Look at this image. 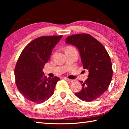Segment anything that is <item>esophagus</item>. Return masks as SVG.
<instances>
[{
    "label": "esophagus",
    "mask_w": 129,
    "mask_h": 129,
    "mask_svg": "<svg viewBox=\"0 0 129 129\" xmlns=\"http://www.w3.org/2000/svg\"><path fill=\"white\" fill-rule=\"evenodd\" d=\"M66 79H67V80L69 82V83H72V82H73L74 81V80H72V79H68V78H67Z\"/></svg>",
    "instance_id": "34e87169"
}]
</instances>
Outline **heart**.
<instances>
[{"label": "heart", "instance_id": "1", "mask_svg": "<svg viewBox=\"0 0 129 129\" xmlns=\"http://www.w3.org/2000/svg\"><path fill=\"white\" fill-rule=\"evenodd\" d=\"M73 48H74L73 47H72V46H68V47H67V48H66V49H73Z\"/></svg>", "mask_w": 129, "mask_h": 129}]
</instances>
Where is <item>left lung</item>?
Returning a JSON list of instances; mask_svg holds the SVG:
<instances>
[{
    "label": "left lung",
    "instance_id": "8db88e82",
    "mask_svg": "<svg viewBox=\"0 0 129 129\" xmlns=\"http://www.w3.org/2000/svg\"><path fill=\"white\" fill-rule=\"evenodd\" d=\"M67 44L76 46L80 53L88 78L80 81L83 88L75 95L89 102L97 99L108 89L113 77V68L109 54L101 44L88 34L72 35L66 38Z\"/></svg>",
    "mask_w": 129,
    "mask_h": 129
}]
</instances>
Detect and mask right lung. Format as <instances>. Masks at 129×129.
Returning a JSON list of instances; mask_svg holds the SVG:
<instances>
[{"label":"right lung","mask_w":129,"mask_h":129,"mask_svg":"<svg viewBox=\"0 0 129 129\" xmlns=\"http://www.w3.org/2000/svg\"><path fill=\"white\" fill-rule=\"evenodd\" d=\"M62 37L37 38L25 46L19 57L14 70L16 85L23 96L30 101L43 103L54 94L60 78H47L43 69Z\"/></svg>","instance_id":"add662e5"}]
</instances>
